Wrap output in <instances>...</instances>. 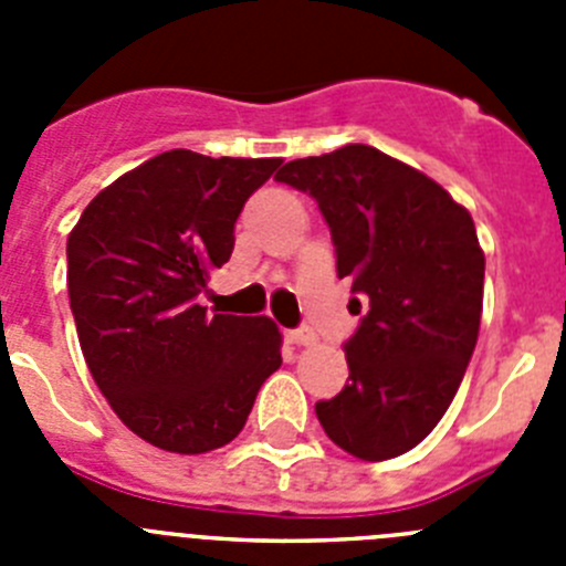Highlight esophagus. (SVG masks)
<instances>
[{
  "mask_svg": "<svg viewBox=\"0 0 566 566\" xmlns=\"http://www.w3.org/2000/svg\"><path fill=\"white\" fill-rule=\"evenodd\" d=\"M286 339L292 345H314L317 343V334L312 332V328H294V332H286Z\"/></svg>",
  "mask_w": 566,
  "mask_h": 566,
  "instance_id": "1",
  "label": "esophagus"
}]
</instances>
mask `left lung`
<instances>
[{
  "label": "left lung",
  "instance_id": "left-lung-1",
  "mask_svg": "<svg viewBox=\"0 0 566 566\" xmlns=\"http://www.w3.org/2000/svg\"><path fill=\"white\" fill-rule=\"evenodd\" d=\"M274 178L317 201L337 274L368 300L345 343L348 382L314 405L323 431L363 462L411 451L444 417L476 348L484 252L473 218L433 178L368 144L297 158Z\"/></svg>",
  "mask_w": 566,
  "mask_h": 566
}]
</instances>
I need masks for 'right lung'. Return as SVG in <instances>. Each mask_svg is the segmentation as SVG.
I'll return each mask as SVG.
<instances>
[{"mask_svg":"<svg viewBox=\"0 0 566 566\" xmlns=\"http://www.w3.org/2000/svg\"><path fill=\"white\" fill-rule=\"evenodd\" d=\"M277 167L169 149L102 189L70 232V308L90 374L115 417L161 451L232 442L283 363L272 319L198 303L232 254L240 209Z\"/></svg>","mask_w":566,"mask_h":566,"instance_id":"1","label":"right lung"}]
</instances>
